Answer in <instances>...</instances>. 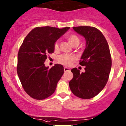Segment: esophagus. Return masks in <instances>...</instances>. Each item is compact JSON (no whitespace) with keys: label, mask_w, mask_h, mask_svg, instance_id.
<instances>
[{"label":"esophagus","mask_w":126,"mask_h":126,"mask_svg":"<svg viewBox=\"0 0 126 126\" xmlns=\"http://www.w3.org/2000/svg\"><path fill=\"white\" fill-rule=\"evenodd\" d=\"M69 70H70V69L68 68V67H64V72L69 71Z\"/></svg>","instance_id":"34e87169"}]
</instances>
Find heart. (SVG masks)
<instances>
[{"mask_svg": "<svg viewBox=\"0 0 126 126\" xmlns=\"http://www.w3.org/2000/svg\"><path fill=\"white\" fill-rule=\"evenodd\" d=\"M68 40L69 41L72 45L74 47H77L79 44L80 43V38H79L76 34H71L69 36ZM55 50H58L59 48V41H57L54 44V46ZM58 60L59 62L62 64H64V65L69 66L74 62L75 60V57L73 56H69L68 54H62L58 57Z\"/></svg>", "mask_w": 126, "mask_h": 126, "instance_id": "obj_1", "label": "heart"}]
</instances>
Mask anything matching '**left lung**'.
Segmentation results:
<instances>
[{
	"instance_id": "obj_1",
	"label": "left lung",
	"mask_w": 126,
	"mask_h": 126,
	"mask_svg": "<svg viewBox=\"0 0 126 126\" xmlns=\"http://www.w3.org/2000/svg\"><path fill=\"white\" fill-rule=\"evenodd\" d=\"M77 33L82 36L86 45L79 64L85 66V72L75 67L71 70L74 77L69 87L74 95L88 99L97 95L108 80L112 60L108 44L101 32L90 26L73 27Z\"/></svg>"
}]
</instances>
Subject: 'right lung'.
<instances>
[{
	"label": "right lung",
	"mask_w": 126,
	"mask_h": 126,
	"mask_svg": "<svg viewBox=\"0 0 126 126\" xmlns=\"http://www.w3.org/2000/svg\"><path fill=\"white\" fill-rule=\"evenodd\" d=\"M70 27H36L26 36L18 53L17 74L24 91L37 100L48 97L56 90L64 73L62 64L51 69L44 62L54 51L55 42Z\"/></svg>",
	"instance_id": "right-lung-1"
}]
</instances>
